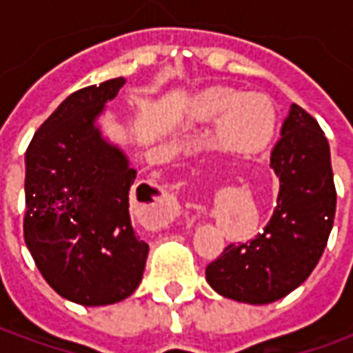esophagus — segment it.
Listing matches in <instances>:
<instances>
[{"mask_svg":"<svg viewBox=\"0 0 353 353\" xmlns=\"http://www.w3.org/2000/svg\"><path fill=\"white\" fill-rule=\"evenodd\" d=\"M177 217V204L174 200H166L162 204V212L159 215V225H168L170 221H174Z\"/></svg>","mask_w":353,"mask_h":353,"instance_id":"obj_1","label":"esophagus"}]
</instances>
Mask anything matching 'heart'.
Segmentation results:
<instances>
[{
  "mask_svg": "<svg viewBox=\"0 0 353 353\" xmlns=\"http://www.w3.org/2000/svg\"><path fill=\"white\" fill-rule=\"evenodd\" d=\"M202 121L219 117L217 145L236 154H255L268 147L278 126V111L265 94H242L234 88H210L194 101Z\"/></svg>",
  "mask_w": 353,
  "mask_h": 353,
  "instance_id": "1",
  "label": "heart"
}]
</instances>
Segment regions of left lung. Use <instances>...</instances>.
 <instances>
[{"label":"left lung","mask_w":353,"mask_h":353,"mask_svg":"<svg viewBox=\"0 0 353 353\" xmlns=\"http://www.w3.org/2000/svg\"><path fill=\"white\" fill-rule=\"evenodd\" d=\"M270 166L280 179L276 208L261 234L230 244L206 266L212 288L240 303L268 304L303 283L323 255L336 210L325 132L293 103L274 145Z\"/></svg>","instance_id":"8db88e82"}]
</instances>
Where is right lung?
I'll return each instance as SVG.
<instances>
[{
  "label": "right lung",
  "mask_w": 353,
  "mask_h": 353,
  "mask_svg": "<svg viewBox=\"0 0 353 353\" xmlns=\"http://www.w3.org/2000/svg\"><path fill=\"white\" fill-rule=\"evenodd\" d=\"M123 85L117 77L70 94L26 149L28 250L50 288L83 306L130 296L149 252L128 212L136 170L94 126Z\"/></svg>",
  "instance_id": "obj_1"
}]
</instances>
